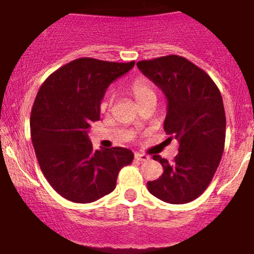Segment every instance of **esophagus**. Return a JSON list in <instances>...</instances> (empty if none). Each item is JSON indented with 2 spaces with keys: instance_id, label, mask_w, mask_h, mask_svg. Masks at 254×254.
<instances>
[{
  "instance_id": "esophagus-1",
  "label": "esophagus",
  "mask_w": 254,
  "mask_h": 254,
  "mask_svg": "<svg viewBox=\"0 0 254 254\" xmlns=\"http://www.w3.org/2000/svg\"><path fill=\"white\" fill-rule=\"evenodd\" d=\"M135 159L136 161H140V162H147V161H149V157L146 156V154H142V153H135Z\"/></svg>"
}]
</instances>
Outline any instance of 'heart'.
I'll use <instances>...</instances> for the list:
<instances>
[{
	"mask_svg": "<svg viewBox=\"0 0 254 254\" xmlns=\"http://www.w3.org/2000/svg\"><path fill=\"white\" fill-rule=\"evenodd\" d=\"M130 91H131L132 96L135 97V100L137 101L138 105L142 106L143 103L148 102L151 100H156L157 93L154 90L153 85L145 78H137L130 85ZM114 102V93L109 92V95L107 96L105 102L102 103L103 109H109Z\"/></svg>",
	"mask_w": 254,
	"mask_h": 254,
	"instance_id": "1",
	"label": "heart"
}]
</instances>
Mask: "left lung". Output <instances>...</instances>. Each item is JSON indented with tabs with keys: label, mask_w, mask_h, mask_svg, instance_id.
<instances>
[{
	"label": "left lung",
	"mask_w": 254,
	"mask_h": 254,
	"mask_svg": "<svg viewBox=\"0 0 254 254\" xmlns=\"http://www.w3.org/2000/svg\"><path fill=\"white\" fill-rule=\"evenodd\" d=\"M137 68L167 97L164 131L179 141L173 163L153 156L164 172L147 189L167 203H188L208 188L223 156L226 119L220 91L203 69L181 56L140 61Z\"/></svg>",
	"instance_id": "8db88e82"
}]
</instances>
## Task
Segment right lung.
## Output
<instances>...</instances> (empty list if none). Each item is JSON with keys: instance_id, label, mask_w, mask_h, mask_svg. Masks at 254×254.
I'll list each match as a JSON object with an SVG mask.
<instances>
[{"instance_id": "add662e5", "label": "right lung", "mask_w": 254, "mask_h": 254, "mask_svg": "<svg viewBox=\"0 0 254 254\" xmlns=\"http://www.w3.org/2000/svg\"><path fill=\"white\" fill-rule=\"evenodd\" d=\"M135 62L78 58L45 80L31 109V141L40 168L61 196L90 203L116 189L123 167L134 153L124 147L93 149L91 123L100 120L107 87Z\"/></svg>"}]
</instances>
